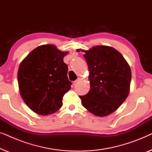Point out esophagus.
I'll use <instances>...</instances> for the list:
<instances>
[{
    "label": "esophagus",
    "mask_w": 152,
    "mask_h": 152,
    "mask_svg": "<svg viewBox=\"0 0 152 152\" xmlns=\"http://www.w3.org/2000/svg\"><path fill=\"white\" fill-rule=\"evenodd\" d=\"M81 81H82V78H80V77H79L77 80H75V82H73V85H76L77 84H78L79 82H81Z\"/></svg>",
    "instance_id": "obj_1"
}]
</instances>
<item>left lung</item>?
Listing matches in <instances>:
<instances>
[{
    "instance_id": "8db88e82",
    "label": "left lung",
    "mask_w": 152,
    "mask_h": 152,
    "mask_svg": "<svg viewBox=\"0 0 152 152\" xmlns=\"http://www.w3.org/2000/svg\"><path fill=\"white\" fill-rule=\"evenodd\" d=\"M84 52L91 88L86 95L80 96L82 104L91 113L107 116L116 111L127 97L131 68L121 53L112 47L97 45Z\"/></svg>"
}]
</instances>
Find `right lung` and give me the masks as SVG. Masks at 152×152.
<instances>
[{
  "label": "right lung",
  "mask_w": 152,
  "mask_h": 152,
  "mask_svg": "<svg viewBox=\"0 0 152 152\" xmlns=\"http://www.w3.org/2000/svg\"><path fill=\"white\" fill-rule=\"evenodd\" d=\"M67 54L54 45H43L30 52L20 64V94L37 114L49 115L62 107L64 95L72 84L67 76L68 66L63 60Z\"/></svg>",
  "instance_id": "add662e5"
}]
</instances>
